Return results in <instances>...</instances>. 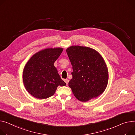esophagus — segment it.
Here are the masks:
<instances>
[{
	"instance_id": "obj_1",
	"label": "esophagus",
	"mask_w": 135,
	"mask_h": 135,
	"mask_svg": "<svg viewBox=\"0 0 135 135\" xmlns=\"http://www.w3.org/2000/svg\"><path fill=\"white\" fill-rule=\"evenodd\" d=\"M64 81H65V82L66 83V85H67L68 84V83H69V80H68V79H65V80H64Z\"/></svg>"
}]
</instances>
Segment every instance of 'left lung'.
<instances>
[{
	"mask_svg": "<svg viewBox=\"0 0 135 135\" xmlns=\"http://www.w3.org/2000/svg\"><path fill=\"white\" fill-rule=\"evenodd\" d=\"M66 51L73 67L68 86L77 99L86 102L102 94L108 83L109 73L100 54L79 46H71Z\"/></svg>",
	"mask_w": 135,
	"mask_h": 135,
	"instance_id": "8db88e82",
	"label": "left lung"
}]
</instances>
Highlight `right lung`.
Wrapping results in <instances>:
<instances>
[{
	"label": "right lung",
	"instance_id": "obj_1",
	"mask_svg": "<svg viewBox=\"0 0 135 135\" xmlns=\"http://www.w3.org/2000/svg\"><path fill=\"white\" fill-rule=\"evenodd\" d=\"M62 48L42 50L29 59L23 74L25 88L31 95L40 99L54 94L59 86H66L54 66L63 51Z\"/></svg>",
	"mask_w": 135,
	"mask_h": 135
}]
</instances>
